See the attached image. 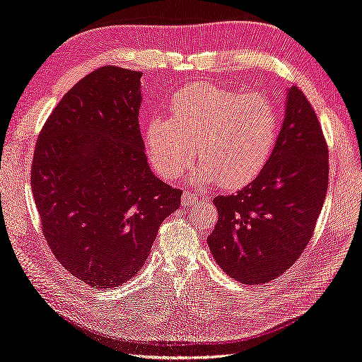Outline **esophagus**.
<instances>
[{
    "instance_id": "esophagus-1",
    "label": "esophagus",
    "mask_w": 362,
    "mask_h": 362,
    "mask_svg": "<svg viewBox=\"0 0 362 362\" xmlns=\"http://www.w3.org/2000/svg\"><path fill=\"white\" fill-rule=\"evenodd\" d=\"M197 200L199 199H197L196 194H192V192H185V194L182 196V206L183 208H188L191 205H194Z\"/></svg>"
}]
</instances>
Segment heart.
<instances>
[{
  "label": "heart",
  "instance_id": "b5f03b06",
  "mask_svg": "<svg viewBox=\"0 0 362 362\" xmlns=\"http://www.w3.org/2000/svg\"><path fill=\"white\" fill-rule=\"evenodd\" d=\"M171 117L154 115L143 126L151 165L165 180L179 179L197 153L191 182H219L236 189L270 160L277 140V111L262 94H242L208 83L179 89Z\"/></svg>",
  "mask_w": 362,
  "mask_h": 362
}]
</instances>
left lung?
<instances>
[{
	"label": "left lung",
	"mask_w": 362,
	"mask_h": 362,
	"mask_svg": "<svg viewBox=\"0 0 362 362\" xmlns=\"http://www.w3.org/2000/svg\"><path fill=\"white\" fill-rule=\"evenodd\" d=\"M329 185V149L312 105L291 86L270 160L245 188L217 196L208 236L217 265L240 284L273 281L312 238Z\"/></svg>",
	"instance_id": "8db88e82"
}]
</instances>
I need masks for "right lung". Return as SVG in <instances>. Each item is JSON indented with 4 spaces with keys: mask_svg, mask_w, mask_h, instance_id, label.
<instances>
[{
    "mask_svg": "<svg viewBox=\"0 0 362 362\" xmlns=\"http://www.w3.org/2000/svg\"><path fill=\"white\" fill-rule=\"evenodd\" d=\"M141 72L105 66L62 98L37 140L32 194L67 272L94 288L129 281L182 191L151 171L139 126Z\"/></svg>",
    "mask_w": 362,
    "mask_h": 362,
    "instance_id": "right-lung-1",
    "label": "right lung"
}]
</instances>
